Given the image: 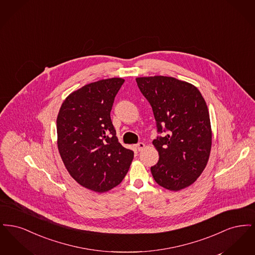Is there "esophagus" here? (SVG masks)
<instances>
[{
	"instance_id": "1",
	"label": "esophagus",
	"mask_w": 255,
	"mask_h": 255,
	"mask_svg": "<svg viewBox=\"0 0 255 255\" xmlns=\"http://www.w3.org/2000/svg\"><path fill=\"white\" fill-rule=\"evenodd\" d=\"M144 147H145V144H144L143 142H138V143L136 144V149H137L138 151H141Z\"/></svg>"
}]
</instances>
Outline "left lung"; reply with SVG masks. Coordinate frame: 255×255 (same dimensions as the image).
I'll use <instances>...</instances> for the list:
<instances>
[{
    "label": "left lung",
    "instance_id": "8db88e82",
    "mask_svg": "<svg viewBox=\"0 0 255 255\" xmlns=\"http://www.w3.org/2000/svg\"><path fill=\"white\" fill-rule=\"evenodd\" d=\"M149 101L158 133L153 140L158 163L151 173L158 185L171 191L188 187L206 168L212 144V131L206 100L194 85L170 76L135 78Z\"/></svg>",
    "mask_w": 255,
    "mask_h": 255
}]
</instances>
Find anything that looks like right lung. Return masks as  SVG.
Instances as JSON below:
<instances>
[{
	"mask_svg": "<svg viewBox=\"0 0 255 255\" xmlns=\"http://www.w3.org/2000/svg\"><path fill=\"white\" fill-rule=\"evenodd\" d=\"M124 79L113 77L70 94L57 116V147L65 167L83 187L103 193L119 185L133 158L119 142L110 113Z\"/></svg>",
	"mask_w": 255,
	"mask_h": 255,
	"instance_id": "right-lung-1",
	"label": "right lung"
}]
</instances>
